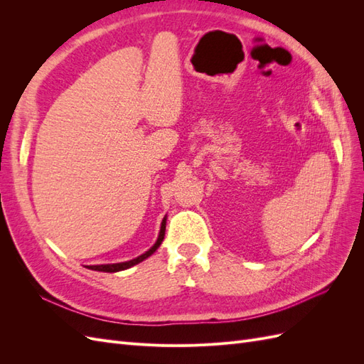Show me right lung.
Segmentation results:
<instances>
[{
	"label": "right lung",
	"instance_id": "obj_1",
	"mask_svg": "<svg viewBox=\"0 0 364 364\" xmlns=\"http://www.w3.org/2000/svg\"><path fill=\"white\" fill-rule=\"evenodd\" d=\"M165 223H167V217H164L162 223H161V230H159V235H158V240L156 243L153 245L146 253H142V255H139L138 258H134L130 261H124V262H117V264H102V266H87V269L91 270H97V272H107V273H114V272H119V270H126V269H130L132 266H135V264L144 261L146 258H149L150 255H153V253L156 252V249L161 246L162 240H164V235H165Z\"/></svg>",
	"mask_w": 364,
	"mask_h": 364
}]
</instances>
